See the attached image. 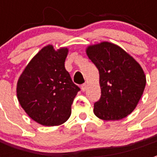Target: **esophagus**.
<instances>
[{"label": "esophagus", "instance_id": "obj_1", "mask_svg": "<svg viewBox=\"0 0 157 157\" xmlns=\"http://www.w3.org/2000/svg\"><path fill=\"white\" fill-rule=\"evenodd\" d=\"M86 83H84V84H82V86H81V88H82V92H85L86 90Z\"/></svg>", "mask_w": 157, "mask_h": 157}]
</instances>
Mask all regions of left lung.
I'll return each mask as SVG.
<instances>
[{"label": "left lung", "mask_w": 157, "mask_h": 157, "mask_svg": "<svg viewBox=\"0 0 157 157\" xmlns=\"http://www.w3.org/2000/svg\"><path fill=\"white\" fill-rule=\"evenodd\" d=\"M86 54L100 76L101 98L94 103L95 115L109 121L130 114L146 83L140 65L123 48L109 42L89 46Z\"/></svg>", "instance_id": "left-lung-1"}]
</instances>
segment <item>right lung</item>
Masks as SVG:
<instances>
[{"label": "right lung", "mask_w": 157, "mask_h": 157, "mask_svg": "<svg viewBox=\"0 0 157 157\" xmlns=\"http://www.w3.org/2000/svg\"><path fill=\"white\" fill-rule=\"evenodd\" d=\"M68 49L55 50L52 45L43 48L33 58L19 77L17 98L28 115L45 126L65 123L71 113L77 92L65 68Z\"/></svg>", "instance_id": "add662e5"}]
</instances>
